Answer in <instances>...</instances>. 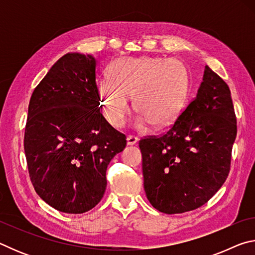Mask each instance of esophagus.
I'll use <instances>...</instances> for the list:
<instances>
[{"instance_id":"34e87169","label":"esophagus","mask_w":255,"mask_h":255,"mask_svg":"<svg viewBox=\"0 0 255 255\" xmlns=\"http://www.w3.org/2000/svg\"><path fill=\"white\" fill-rule=\"evenodd\" d=\"M138 141V138L136 136H128L127 137V145H135Z\"/></svg>"}]
</instances>
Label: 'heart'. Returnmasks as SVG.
Returning <instances> with one entry per match:
<instances>
[{
	"label": "heart",
	"instance_id": "heart-1",
	"mask_svg": "<svg viewBox=\"0 0 255 255\" xmlns=\"http://www.w3.org/2000/svg\"><path fill=\"white\" fill-rule=\"evenodd\" d=\"M110 79L99 81L97 91L102 114L115 128H123L131 114L130 97L139 111L138 130L154 124L165 127L182 111L189 90L184 64L162 57L120 58L110 67Z\"/></svg>",
	"mask_w": 255,
	"mask_h": 255
}]
</instances>
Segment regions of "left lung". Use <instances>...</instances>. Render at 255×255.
I'll return each mask as SVG.
<instances>
[{
  "mask_svg": "<svg viewBox=\"0 0 255 255\" xmlns=\"http://www.w3.org/2000/svg\"><path fill=\"white\" fill-rule=\"evenodd\" d=\"M236 133L230 88L206 66L197 97L169 130L139 140L150 205L169 215L205 205L230 173Z\"/></svg>",
  "mask_w": 255,
  "mask_h": 255,
  "instance_id": "left-lung-1",
  "label": "left lung"
}]
</instances>
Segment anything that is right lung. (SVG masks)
Instances as JSON below:
<instances>
[{"mask_svg":"<svg viewBox=\"0 0 255 255\" xmlns=\"http://www.w3.org/2000/svg\"><path fill=\"white\" fill-rule=\"evenodd\" d=\"M96 64L91 55H64L29 102L23 143L30 180L62 213L82 214L100 202L107 167L126 147V136L100 112Z\"/></svg>","mask_w":255,"mask_h":255,"instance_id":"right-lung-1","label":"right lung"}]
</instances>
